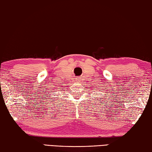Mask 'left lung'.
<instances>
[{
	"instance_id": "obj_1",
	"label": "left lung",
	"mask_w": 152,
	"mask_h": 152,
	"mask_svg": "<svg viewBox=\"0 0 152 152\" xmlns=\"http://www.w3.org/2000/svg\"><path fill=\"white\" fill-rule=\"evenodd\" d=\"M104 98H105V97H104ZM108 101H109V100H108Z\"/></svg>"
}]
</instances>
